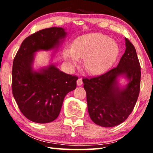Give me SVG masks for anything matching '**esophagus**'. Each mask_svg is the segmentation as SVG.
I'll return each mask as SVG.
<instances>
[{
    "mask_svg": "<svg viewBox=\"0 0 153 153\" xmlns=\"http://www.w3.org/2000/svg\"><path fill=\"white\" fill-rule=\"evenodd\" d=\"M76 83H77V85H82V83H83V81H82V79H80V78H79L78 79V80H77V82H76Z\"/></svg>",
    "mask_w": 153,
    "mask_h": 153,
    "instance_id": "esophagus-1",
    "label": "esophagus"
}]
</instances>
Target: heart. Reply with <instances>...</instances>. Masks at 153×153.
I'll return each mask as SVG.
<instances>
[{"label":"heart","instance_id":"heart-1","mask_svg":"<svg viewBox=\"0 0 153 153\" xmlns=\"http://www.w3.org/2000/svg\"><path fill=\"white\" fill-rule=\"evenodd\" d=\"M118 46L107 35L92 33L80 37L73 49L65 51V58L74 66L85 58V68L92 74H99L109 68L118 53Z\"/></svg>","mask_w":153,"mask_h":153}]
</instances>
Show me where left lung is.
<instances>
[{"label": "left lung", "mask_w": 153, "mask_h": 153, "mask_svg": "<svg viewBox=\"0 0 153 153\" xmlns=\"http://www.w3.org/2000/svg\"><path fill=\"white\" fill-rule=\"evenodd\" d=\"M125 39L126 49L118 66L107 72L83 79L88 111L96 125L111 127L124 122L132 112L140 91L141 67L134 45ZM124 76L128 83L119 86L117 79Z\"/></svg>", "instance_id": "left-lung-1"}]
</instances>
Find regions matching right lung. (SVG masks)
Wrapping results in <instances>:
<instances>
[{
    "label": "right lung",
    "instance_id": "add662e5",
    "mask_svg": "<svg viewBox=\"0 0 153 153\" xmlns=\"http://www.w3.org/2000/svg\"><path fill=\"white\" fill-rule=\"evenodd\" d=\"M60 27L45 28L23 41L13 60L12 94L21 112L33 122L47 123L59 115L64 98L76 87L78 77L59 70L53 64L34 70L35 53L59 47L66 37Z\"/></svg>",
    "mask_w": 153,
    "mask_h": 153
}]
</instances>
